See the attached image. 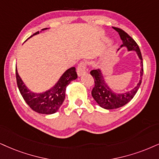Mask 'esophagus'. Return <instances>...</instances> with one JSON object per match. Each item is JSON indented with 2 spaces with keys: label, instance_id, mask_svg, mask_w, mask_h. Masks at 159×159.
<instances>
[{
  "label": "esophagus",
  "instance_id": "34e87169",
  "mask_svg": "<svg viewBox=\"0 0 159 159\" xmlns=\"http://www.w3.org/2000/svg\"><path fill=\"white\" fill-rule=\"evenodd\" d=\"M86 70V62H80V64L78 65L77 69H76V71H77L78 76H82L83 74L85 73Z\"/></svg>",
  "mask_w": 159,
  "mask_h": 159
}]
</instances>
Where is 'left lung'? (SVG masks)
Segmentation results:
<instances>
[{
  "instance_id": "obj_1",
  "label": "left lung",
  "mask_w": 159,
  "mask_h": 159,
  "mask_svg": "<svg viewBox=\"0 0 159 159\" xmlns=\"http://www.w3.org/2000/svg\"><path fill=\"white\" fill-rule=\"evenodd\" d=\"M113 28L119 33L121 40H122L123 44L121 45V47L126 46L128 51H136L139 57L142 60L141 61L142 68H141L140 71V80L136 87L130 91L121 93H115L107 86L100 70H92L90 72V74H91L93 80H94L95 83L94 87L91 91L92 97L94 99V100L99 104V106L107 110L119 108V107L124 106L134 97L136 92L139 89L141 83H142L143 71H144L142 54H141L139 47L136 43V41L122 29L116 28V27H113Z\"/></svg>"
}]
</instances>
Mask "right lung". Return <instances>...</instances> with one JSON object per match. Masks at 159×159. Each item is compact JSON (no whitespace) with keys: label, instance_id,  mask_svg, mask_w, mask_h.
I'll list each match as a JSON object with an SVG mask.
<instances>
[{"label":"right lung","instance_id":"1","mask_svg":"<svg viewBox=\"0 0 159 159\" xmlns=\"http://www.w3.org/2000/svg\"><path fill=\"white\" fill-rule=\"evenodd\" d=\"M43 29L42 30H46ZM39 34L37 32L34 34ZM32 35L31 37H32ZM77 78L75 67H71L62 74L54 87L41 93L29 91L20 77L16 68V80L17 87L23 99L35 112L42 114H52L56 113L63 102L66 97V90L72 80Z\"/></svg>","mask_w":159,"mask_h":159}]
</instances>
